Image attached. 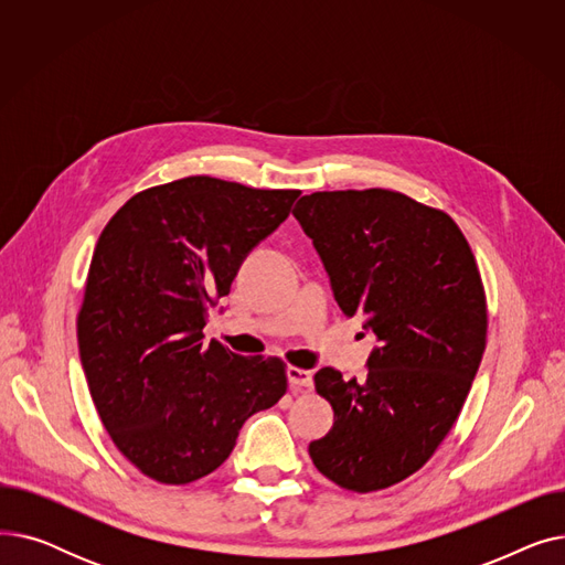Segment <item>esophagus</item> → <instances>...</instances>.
I'll return each mask as SVG.
<instances>
[{
	"label": "esophagus",
	"mask_w": 565,
	"mask_h": 565,
	"mask_svg": "<svg viewBox=\"0 0 565 565\" xmlns=\"http://www.w3.org/2000/svg\"><path fill=\"white\" fill-rule=\"evenodd\" d=\"M288 382L292 387H311L313 384V373L307 369H298V366H290L288 369Z\"/></svg>",
	"instance_id": "34e87169"
}]
</instances>
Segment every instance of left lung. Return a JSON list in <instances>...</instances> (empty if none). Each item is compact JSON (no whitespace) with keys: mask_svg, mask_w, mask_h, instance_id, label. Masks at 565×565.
<instances>
[{"mask_svg":"<svg viewBox=\"0 0 565 565\" xmlns=\"http://www.w3.org/2000/svg\"><path fill=\"white\" fill-rule=\"evenodd\" d=\"M292 215L343 313L380 341L364 377L313 375L334 426L309 456L339 488H392L437 451L479 371L488 307L477 258L447 213L392 190L313 192Z\"/></svg>","mask_w":565,"mask_h":565,"instance_id":"1","label":"left lung"}]
</instances>
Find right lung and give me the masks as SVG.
<instances>
[{
    "label": "right lung",
    "mask_w": 565,
    "mask_h": 565,
    "mask_svg": "<svg viewBox=\"0 0 565 565\" xmlns=\"http://www.w3.org/2000/svg\"><path fill=\"white\" fill-rule=\"evenodd\" d=\"M298 196L188 175L135 194L103 228L77 313L79 360L105 430L143 477H207L252 414L286 394L279 358L203 343V328Z\"/></svg>",
    "instance_id": "obj_1"
}]
</instances>
